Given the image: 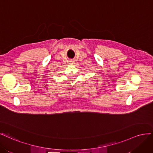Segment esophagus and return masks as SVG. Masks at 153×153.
Returning <instances> with one entry per match:
<instances>
[{
	"instance_id": "obj_1",
	"label": "esophagus",
	"mask_w": 153,
	"mask_h": 153,
	"mask_svg": "<svg viewBox=\"0 0 153 153\" xmlns=\"http://www.w3.org/2000/svg\"><path fill=\"white\" fill-rule=\"evenodd\" d=\"M70 62H71V63H73V62H73V61H71Z\"/></svg>"
}]
</instances>
